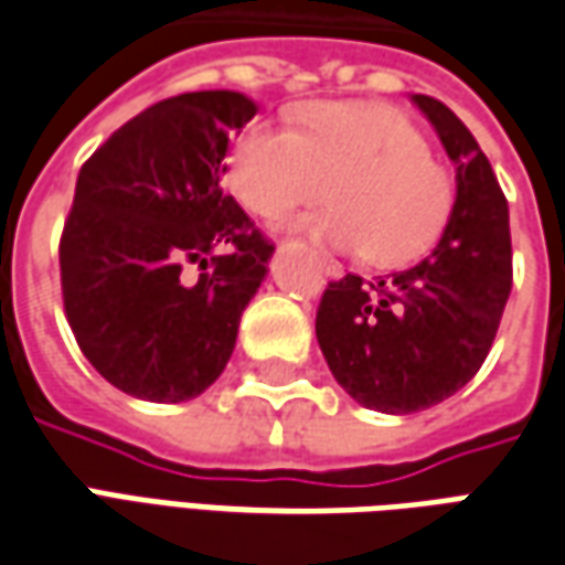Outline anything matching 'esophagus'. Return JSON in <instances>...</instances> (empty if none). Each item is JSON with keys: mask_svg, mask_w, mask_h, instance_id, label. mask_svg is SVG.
<instances>
[{"mask_svg": "<svg viewBox=\"0 0 565 565\" xmlns=\"http://www.w3.org/2000/svg\"><path fill=\"white\" fill-rule=\"evenodd\" d=\"M318 259H320V269L327 271L330 278H342V275H344V266H342V263H339V259L330 257L327 250H318Z\"/></svg>", "mask_w": 565, "mask_h": 565, "instance_id": "obj_1", "label": "esophagus"}]
</instances>
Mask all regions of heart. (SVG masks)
<instances>
[{"instance_id": "1", "label": "heart", "mask_w": 565, "mask_h": 565, "mask_svg": "<svg viewBox=\"0 0 565 565\" xmlns=\"http://www.w3.org/2000/svg\"><path fill=\"white\" fill-rule=\"evenodd\" d=\"M230 186L247 211L287 221L323 196L302 226L375 266L420 257L448 226L454 178L429 157L424 132L399 111L318 103L296 129L254 120L230 153Z\"/></svg>"}]
</instances>
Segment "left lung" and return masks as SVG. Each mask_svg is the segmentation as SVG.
<instances>
[{
	"label": "left lung",
	"mask_w": 565,
	"mask_h": 565,
	"mask_svg": "<svg viewBox=\"0 0 565 565\" xmlns=\"http://www.w3.org/2000/svg\"><path fill=\"white\" fill-rule=\"evenodd\" d=\"M457 166V202L436 250L379 281L344 275L320 296L327 366L356 403L412 415L448 399L493 348L511 294L509 199L448 105L415 93Z\"/></svg>",
	"instance_id": "8db88e82"
}]
</instances>
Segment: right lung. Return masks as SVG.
<instances>
[{
  "mask_svg": "<svg viewBox=\"0 0 565 565\" xmlns=\"http://www.w3.org/2000/svg\"><path fill=\"white\" fill-rule=\"evenodd\" d=\"M254 115L242 93H181L81 166L60 235L63 308L93 369L136 399L184 403L221 379L266 278L275 245L223 190L230 136Z\"/></svg>",
  "mask_w": 565,
  "mask_h": 565,
  "instance_id": "1",
  "label": "right lung"
}]
</instances>
